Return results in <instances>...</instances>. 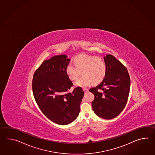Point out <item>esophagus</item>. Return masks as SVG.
<instances>
[{"label": "esophagus", "mask_w": 155, "mask_h": 155, "mask_svg": "<svg viewBox=\"0 0 155 155\" xmlns=\"http://www.w3.org/2000/svg\"><path fill=\"white\" fill-rule=\"evenodd\" d=\"M83 90H84V91L85 92H88V91H89V89H86V88H84Z\"/></svg>", "instance_id": "1"}]
</instances>
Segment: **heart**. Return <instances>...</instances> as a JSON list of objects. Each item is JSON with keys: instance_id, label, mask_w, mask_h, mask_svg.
Masks as SVG:
<instances>
[{"instance_id": "heart-1", "label": "heart", "mask_w": 155, "mask_h": 155, "mask_svg": "<svg viewBox=\"0 0 155 155\" xmlns=\"http://www.w3.org/2000/svg\"><path fill=\"white\" fill-rule=\"evenodd\" d=\"M74 64L67 65L66 74L71 80L75 81L82 73L84 75L75 82L76 86L86 87L92 82L99 84L105 78L107 65L100 57L81 54L74 58Z\"/></svg>"}]
</instances>
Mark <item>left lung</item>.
Masks as SVG:
<instances>
[{
	"mask_svg": "<svg viewBox=\"0 0 155 155\" xmlns=\"http://www.w3.org/2000/svg\"><path fill=\"white\" fill-rule=\"evenodd\" d=\"M104 59L107 65L105 78L90 91L95 96L92 107L96 115L102 119H111L125 107L131 81L127 70L119 60L110 54Z\"/></svg>",
	"mask_w": 155,
	"mask_h": 155,
	"instance_id": "1",
	"label": "left lung"
}]
</instances>
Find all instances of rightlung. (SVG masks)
<instances>
[{
	"instance_id": "add662e5",
	"label": "right lung",
	"mask_w": 155,
	"mask_h": 155,
	"mask_svg": "<svg viewBox=\"0 0 155 155\" xmlns=\"http://www.w3.org/2000/svg\"><path fill=\"white\" fill-rule=\"evenodd\" d=\"M66 55L44 60L35 71L32 90L37 105L51 121L65 125L73 122L80 112L84 92L77 87L69 92L73 82L66 74L70 59Z\"/></svg>"
}]
</instances>
